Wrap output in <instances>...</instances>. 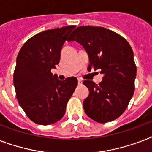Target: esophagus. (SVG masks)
I'll use <instances>...</instances> for the list:
<instances>
[{
	"instance_id": "1",
	"label": "esophagus",
	"mask_w": 152,
	"mask_h": 152,
	"mask_svg": "<svg viewBox=\"0 0 152 152\" xmlns=\"http://www.w3.org/2000/svg\"><path fill=\"white\" fill-rule=\"evenodd\" d=\"M82 83H83V81L81 80L80 79H78V84H79V85H81V84H82Z\"/></svg>"
}]
</instances>
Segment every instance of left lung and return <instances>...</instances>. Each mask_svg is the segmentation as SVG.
I'll return each mask as SVG.
<instances>
[{
  "label": "left lung",
  "instance_id": "1",
  "mask_svg": "<svg viewBox=\"0 0 152 152\" xmlns=\"http://www.w3.org/2000/svg\"><path fill=\"white\" fill-rule=\"evenodd\" d=\"M68 41H76L89 56L91 70H100L102 81L83 83L89 89L83 101L86 114L99 123L115 120L127 108L135 90L137 66L133 52L126 39L102 27L80 26L74 30Z\"/></svg>",
  "mask_w": 152,
  "mask_h": 152
}]
</instances>
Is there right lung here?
<instances>
[{"label":"right lung","instance_id":"add662e5","mask_svg":"<svg viewBox=\"0 0 152 152\" xmlns=\"http://www.w3.org/2000/svg\"><path fill=\"white\" fill-rule=\"evenodd\" d=\"M76 26L47 30L35 34L20 49L13 83L18 102L33 122L48 125L61 120L77 87V79L57 80L51 69L59 64L61 50Z\"/></svg>","mask_w":152,"mask_h":152}]
</instances>
